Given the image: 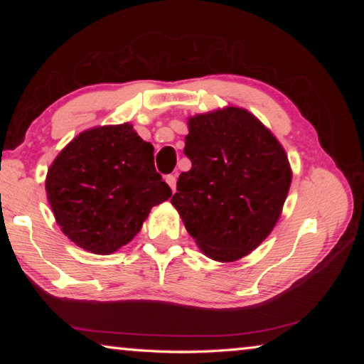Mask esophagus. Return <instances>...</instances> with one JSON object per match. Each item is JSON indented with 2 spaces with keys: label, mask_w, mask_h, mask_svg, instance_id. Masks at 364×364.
Here are the masks:
<instances>
[{
  "label": "esophagus",
  "mask_w": 364,
  "mask_h": 364,
  "mask_svg": "<svg viewBox=\"0 0 364 364\" xmlns=\"http://www.w3.org/2000/svg\"><path fill=\"white\" fill-rule=\"evenodd\" d=\"M165 181L168 183V186L175 193V189H176V175H167V176H165Z\"/></svg>",
  "instance_id": "1"
}]
</instances>
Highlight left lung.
Returning <instances> with one entry per match:
<instances>
[{"label":"left lung","mask_w":364,"mask_h":364,"mask_svg":"<svg viewBox=\"0 0 364 364\" xmlns=\"http://www.w3.org/2000/svg\"><path fill=\"white\" fill-rule=\"evenodd\" d=\"M188 128L184 154L193 167L178 178L171 204L208 258L236 262L279 220L292 181L286 151L241 107L189 117Z\"/></svg>","instance_id":"8db88e82"}]
</instances>
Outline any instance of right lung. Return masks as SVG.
Returning <instances> with one entry per match:
<instances>
[{
  "instance_id": "obj_1",
  "label": "right lung",
  "mask_w": 364,
  "mask_h": 364,
  "mask_svg": "<svg viewBox=\"0 0 364 364\" xmlns=\"http://www.w3.org/2000/svg\"><path fill=\"white\" fill-rule=\"evenodd\" d=\"M46 196L72 242L109 255L136 236L171 189L154 167L152 144L122 123L73 138L48 170Z\"/></svg>"
}]
</instances>
